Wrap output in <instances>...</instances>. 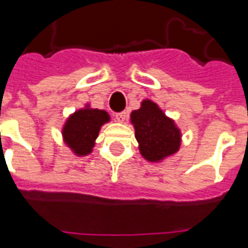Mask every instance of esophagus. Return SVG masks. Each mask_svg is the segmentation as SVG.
Returning <instances> with one entry per match:
<instances>
[{
	"label": "esophagus",
	"instance_id": "obj_1",
	"mask_svg": "<svg viewBox=\"0 0 248 248\" xmlns=\"http://www.w3.org/2000/svg\"><path fill=\"white\" fill-rule=\"evenodd\" d=\"M127 118V112H120V113L116 114V120L118 122H124V120Z\"/></svg>",
	"mask_w": 248,
	"mask_h": 248
}]
</instances>
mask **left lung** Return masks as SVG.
I'll use <instances>...</instances> for the list:
<instances>
[{"label": "left lung", "mask_w": 248, "mask_h": 248, "mask_svg": "<svg viewBox=\"0 0 248 248\" xmlns=\"http://www.w3.org/2000/svg\"><path fill=\"white\" fill-rule=\"evenodd\" d=\"M140 154L149 162H162L178 152L181 131L154 102L142 100L141 107L130 116Z\"/></svg>", "instance_id": "1"}]
</instances>
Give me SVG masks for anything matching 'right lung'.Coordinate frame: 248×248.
<instances>
[{
	"instance_id": "right-lung-1",
	"label": "right lung",
	"mask_w": 248,
	"mask_h": 248,
	"mask_svg": "<svg viewBox=\"0 0 248 248\" xmlns=\"http://www.w3.org/2000/svg\"><path fill=\"white\" fill-rule=\"evenodd\" d=\"M109 120V114L106 110L93 109L86 106L76 110L66 121L62 128L63 140L74 154L78 156L88 155L94 148L100 127Z\"/></svg>"
}]
</instances>
